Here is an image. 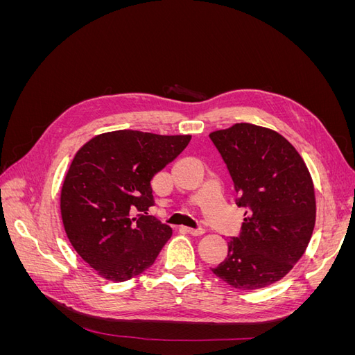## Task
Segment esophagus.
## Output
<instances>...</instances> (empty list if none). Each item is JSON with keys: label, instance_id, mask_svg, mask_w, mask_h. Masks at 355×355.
I'll use <instances>...</instances> for the list:
<instances>
[{"label": "esophagus", "instance_id": "1", "mask_svg": "<svg viewBox=\"0 0 355 355\" xmlns=\"http://www.w3.org/2000/svg\"><path fill=\"white\" fill-rule=\"evenodd\" d=\"M184 231L188 232V234H191V235H202V234H204V230H202V228H189V227H185Z\"/></svg>", "mask_w": 355, "mask_h": 355}]
</instances>
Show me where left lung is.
I'll return each instance as SVG.
<instances>
[{"label":"left lung","instance_id":"8db88e82","mask_svg":"<svg viewBox=\"0 0 355 355\" xmlns=\"http://www.w3.org/2000/svg\"><path fill=\"white\" fill-rule=\"evenodd\" d=\"M234 182L244 222L213 274L235 288L270 286L302 257L315 225L313 179L293 145L270 128L234 124L209 135Z\"/></svg>","mask_w":355,"mask_h":355}]
</instances>
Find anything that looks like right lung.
<instances>
[{
	"label": "right lung",
	"instance_id": "obj_1",
	"mask_svg": "<svg viewBox=\"0 0 355 355\" xmlns=\"http://www.w3.org/2000/svg\"><path fill=\"white\" fill-rule=\"evenodd\" d=\"M191 141L118 130L93 137L75 154L60 194L63 227L73 249L111 282L151 266L171 228L149 216L151 180Z\"/></svg>",
	"mask_w": 355,
	"mask_h": 355
}]
</instances>
